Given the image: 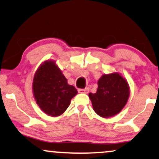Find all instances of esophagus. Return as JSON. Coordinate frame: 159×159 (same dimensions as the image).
Here are the masks:
<instances>
[{"mask_svg":"<svg viewBox=\"0 0 159 159\" xmlns=\"http://www.w3.org/2000/svg\"><path fill=\"white\" fill-rule=\"evenodd\" d=\"M79 93H88L89 92V88H85V89H80L78 90Z\"/></svg>","mask_w":159,"mask_h":159,"instance_id":"obj_1","label":"esophagus"}]
</instances>
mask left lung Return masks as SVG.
I'll list each match as a JSON object with an SVG mask.
<instances>
[{
	"label": "left lung",
	"instance_id": "obj_1",
	"mask_svg": "<svg viewBox=\"0 0 159 159\" xmlns=\"http://www.w3.org/2000/svg\"><path fill=\"white\" fill-rule=\"evenodd\" d=\"M97 84V92L89 94L95 112L104 118L119 113L130 95L127 82L118 73H113L104 74Z\"/></svg>",
	"mask_w": 159,
	"mask_h": 159
}]
</instances>
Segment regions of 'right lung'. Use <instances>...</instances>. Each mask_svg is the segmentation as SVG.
Returning <instances> with one entry per match:
<instances>
[{
    "instance_id": "right-lung-1",
    "label": "right lung",
    "mask_w": 159,
    "mask_h": 159,
    "mask_svg": "<svg viewBox=\"0 0 159 159\" xmlns=\"http://www.w3.org/2000/svg\"><path fill=\"white\" fill-rule=\"evenodd\" d=\"M32 89L39 107L52 116L63 113L77 93V90L68 85L67 79L53 61L44 62L39 67L34 74Z\"/></svg>"
}]
</instances>
